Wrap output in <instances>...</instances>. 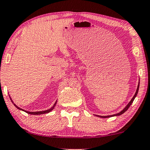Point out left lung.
Masks as SVG:
<instances>
[{
  "label": "left lung",
  "instance_id": "1",
  "mask_svg": "<svg viewBox=\"0 0 150 150\" xmlns=\"http://www.w3.org/2000/svg\"><path fill=\"white\" fill-rule=\"evenodd\" d=\"M139 83H138V86H137V88L136 92H135V94H134V96L132 97L130 102L128 103V105H126V106L124 107V108L122 109V110L120 111V112L116 113V114H113V115H105V116H104V115H95L97 117H101V118H107V117H113V116H119V115L123 114L124 113H125L126 111L128 110V109L129 108L130 106L131 105V104L132 103V102H133V100H134V98H135V97L137 96V93H138V91H139Z\"/></svg>",
  "mask_w": 150,
  "mask_h": 150
}]
</instances>
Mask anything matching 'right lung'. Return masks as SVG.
Listing matches in <instances>:
<instances>
[{"mask_svg":"<svg viewBox=\"0 0 150 150\" xmlns=\"http://www.w3.org/2000/svg\"><path fill=\"white\" fill-rule=\"evenodd\" d=\"M9 97H10V96H9ZM10 98H11V102L13 103V104L14 105V106L16 107L17 109H20V110H22V111H24V112H26V113H28V114H31V115H41V114H44V113H49V112H50V111H52V110H53V109H54V107H55V106H56V103H57V100H56V103H54V105H53V106H52L50 109H47V110H45V111H35V112H31V111H28L24 110V109H22L20 108V107H18V106H17V105H16V104H15V103H14L13 102V100H12V99H11V97H10Z\"/></svg>","mask_w":150,"mask_h":150,"instance_id":"1","label":"right lung"}]
</instances>
